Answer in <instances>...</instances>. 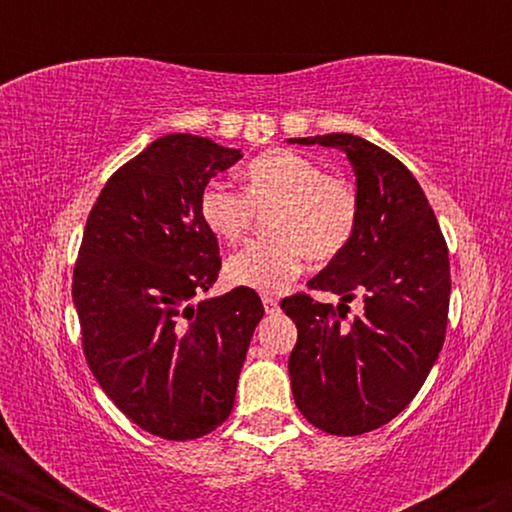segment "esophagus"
Wrapping results in <instances>:
<instances>
[{
    "label": "esophagus",
    "mask_w": 512,
    "mask_h": 512,
    "mask_svg": "<svg viewBox=\"0 0 512 512\" xmlns=\"http://www.w3.org/2000/svg\"><path fill=\"white\" fill-rule=\"evenodd\" d=\"M262 303H264V313H267V315L279 313V301H276V298H272V296H264V298H262Z\"/></svg>",
    "instance_id": "1"
}]
</instances>
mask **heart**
Masks as SVG:
<instances>
[{"label": "heart", "mask_w": 512, "mask_h": 512, "mask_svg": "<svg viewBox=\"0 0 512 512\" xmlns=\"http://www.w3.org/2000/svg\"><path fill=\"white\" fill-rule=\"evenodd\" d=\"M257 214L267 216L272 238L245 245L228 257L226 279L262 293H279L301 274L305 252L313 260L339 255L358 223L356 190L330 178L313 158L274 149L252 158L243 173V195L209 185L199 197V216L214 238L238 243Z\"/></svg>", "instance_id": "b5f03b06"}]
</instances>
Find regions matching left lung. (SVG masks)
Wrapping results in <instances>:
<instances>
[{
    "label": "left lung",
    "mask_w": 512,
    "mask_h": 512,
    "mask_svg": "<svg viewBox=\"0 0 512 512\" xmlns=\"http://www.w3.org/2000/svg\"><path fill=\"white\" fill-rule=\"evenodd\" d=\"M286 142L339 149L356 175L354 236L308 281L339 296L337 313L310 296L284 298L281 310L298 327L289 356L296 407L325 433L361 436L407 407L443 349L448 245L419 182L380 146L342 132ZM356 292L364 315L344 323Z\"/></svg>",
    "instance_id": "left-lung-1"
}]
</instances>
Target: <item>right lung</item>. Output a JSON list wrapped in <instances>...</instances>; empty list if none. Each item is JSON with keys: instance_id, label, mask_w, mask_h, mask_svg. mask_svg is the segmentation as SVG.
<instances>
[{"instance_id": "obj_1", "label": "right lung", "mask_w": 512, "mask_h": 512, "mask_svg": "<svg viewBox=\"0 0 512 512\" xmlns=\"http://www.w3.org/2000/svg\"><path fill=\"white\" fill-rule=\"evenodd\" d=\"M240 158L166 134L105 182L88 214L72 284L84 354L105 395L151 436L202 438L228 419L264 315L245 286L190 303L221 269L199 197Z\"/></svg>"}]
</instances>
